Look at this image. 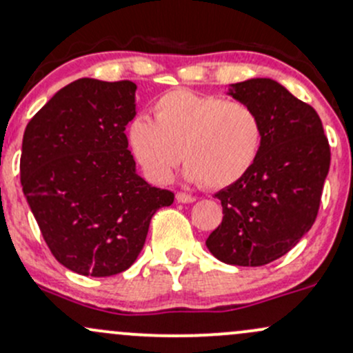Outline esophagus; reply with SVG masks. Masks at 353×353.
Returning a JSON list of instances; mask_svg holds the SVG:
<instances>
[{
    "label": "esophagus",
    "instance_id": "34e87169",
    "mask_svg": "<svg viewBox=\"0 0 353 353\" xmlns=\"http://www.w3.org/2000/svg\"><path fill=\"white\" fill-rule=\"evenodd\" d=\"M176 199H177V201H179V203H192V201H196L194 196L188 194V192H177Z\"/></svg>",
    "mask_w": 353,
    "mask_h": 353
}]
</instances>
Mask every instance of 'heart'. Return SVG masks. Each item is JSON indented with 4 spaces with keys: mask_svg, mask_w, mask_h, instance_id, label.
<instances>
[{
    "mask_svg": "<svg viewBox=\"0 0 353 353\" xmlns=\"http://www.w3.org/2000/svg\"><path fill=\"white\" fill-rule=\"evenodd\" d=\"M154 114L155 121L135 117L127 132L133 157L154 183H167L183 157L189 181L221 189L257 161L264 127L250 105L174 89L155 101Z\"/></svg>",
    "mask_w": 353,
    "mask_h": 353,
    "instance_id": "obj_1",
    "label": "heart"
}]
</instances>
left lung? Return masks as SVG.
I'll use <instances>...</instances> for the list:
<instances>
[{"instance_id": "left-lung-1", "label": "left lung", "mask_w": 353, "mask_h": 353, "mask_svg": "<svg viewBox=\"0 0 353 353\" xmlns=\"http://www.w3.org/2000/svg\"><path fill=\"white\" fill-rule=\"evenodd\" d=\"M228 91L257 111L264 139L250 170L214 194L223 220L206 247L225 264L259 267L288 254L313 226L330 145L316 111L276 81L257 77Z\"/></svg>"}]
</instances>
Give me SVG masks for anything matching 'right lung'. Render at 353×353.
Returning <instances> with one entry per match:
<instances>
[{
	"label": "right lung",
	"instance_id": "obj_1",
	"mask_svg": "<svg viewBox=\"0 0 353 353\" xmlns=\"http://www.w3.org/2000/svg\"><path fill=\"white\" fill-rule=\"evenodd\" d=\"M132 81L83 77L62 88L28 121L20 181L52 255L81 276L127 270L155 211L174 192L135 172L125 127L135 117Z\"/></svg>",
	"mask_w": 353,
	"mask_h": 353
}]
</instances>
